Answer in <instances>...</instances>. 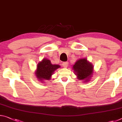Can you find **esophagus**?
Masks as SVG:
<instances>
[{
    "mask_svg": "<svg viewBox=\"0 0 122 122\" xmlns=\"http://www.w3.org/2000/svg\"><path fill=\"white\" fill-rule=\"evenodd\" d=\"M68 65V62H63V63H62V66L65 67V68H66V67H67Z\"/></svg>",
    "mask_w": 122,
    "mask_h": 122,
    "instance_id": "1",
    "label": "esophagus"
}]
</instances>
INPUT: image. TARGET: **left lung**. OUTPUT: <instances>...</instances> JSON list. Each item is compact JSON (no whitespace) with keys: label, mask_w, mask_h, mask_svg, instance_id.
I'll list each match as a JSON object with an SVG mask.
<instances>
[{"label":"left lung","mask_w":122,"mask_h":122,"mask_svg":"<svg viewBox=\"0 0 122 122\" xmlns=\"http://www.w3.org/2000/svg\"><path fill=\"white\" fill-rule=\"evenodd\" d=\"M73 69L79 80L90 81L93 72V66L86 59H79L73 65Z\"/></svg>","instance_id":"1"}]
</instances>
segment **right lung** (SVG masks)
<instances>
[{
	"label": "right lung",
	"instance_id": "obj_1",
	"mask_svg": "<svg viewBox=\"0 0 122 122\" xmlns=\"http://www.w3.org/2000/svg\"><path fill=\"white\" fill-rule=\"evenodd\" d=\"M60 67V66L58 65L51 64L49 60L43 59L37 66L36 76L41 82H43L42 81L45 80H50L54 71Z\"/></svg>",
	"mask_w": 122,
	"mask_h": 122
}]
</instances>
